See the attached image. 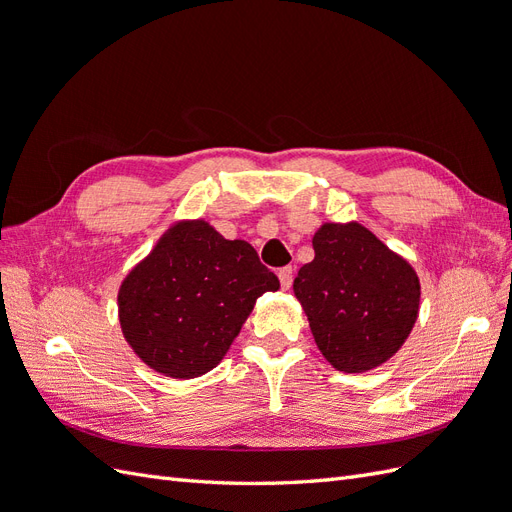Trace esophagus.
Returning <instances> with one entry per match:
<instances>
[{
    "label": "esophagus",
    "instance_id": "obj_1",
    "mask_svg": "<svg viewBox=\"0 0 512 512\" xmlns=\"http://www.w3.org/2000/svg\"><path fill=\"white\" fill-rule=\"evenodd\" d=\"M277 277H280L282 290H288L292 286V267H282L280 271H277Z\"/></svg>",
    "mask_w": 512,
    "mask_h": 512
}]
</instances>
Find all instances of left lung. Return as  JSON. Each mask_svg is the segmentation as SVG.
Segmentation results:
<instances>
[{
    "label": "left lung",
    "mask_w": 512,
    "mask_h": 512,
    "mask_svg": "<svg viewBox=\"0 0 512 512\" xmlns=\"http://www.w3.org/2000/svg\"><path fill=\"white\" fill-rule=\"evenodd\" d=\"M312 245L316 256L292 288L318 350L346 374L386 363L418 316L416 271L359 222L322 224Z\"/></svg>",
    "instance_id": "8db88e82"
}]
</instances>
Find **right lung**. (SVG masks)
Segmentation results:
<instances>
[{
	"mask_svg": "<svg viewBox=\"0 0 512 512\" xmlns=\"http://www.w3.org/2000/svg\"><path fill=\"white\" fill-rule=\"evenodd\" d=\"M277 288L250 243L224 239L205 220H181L121 282L119 324L145 365L190 380L224 359L256 299Z\"/></svg>",
	"mask_w": 512,
	"mask_h": 512,
	"instance_id": "obj_1",
	"label": "right lung"
}]
</instances>
